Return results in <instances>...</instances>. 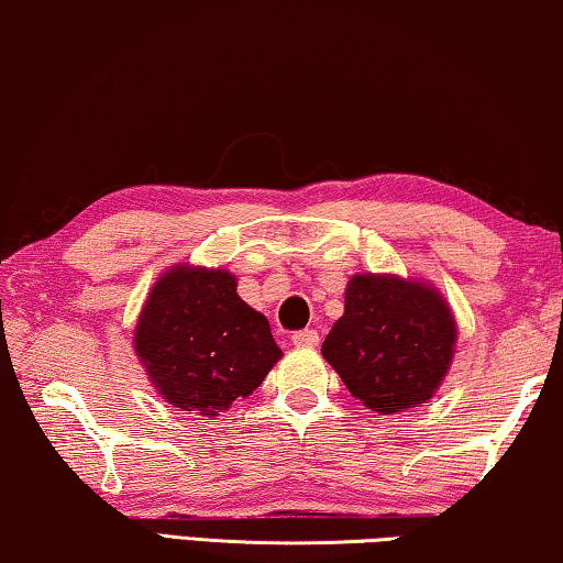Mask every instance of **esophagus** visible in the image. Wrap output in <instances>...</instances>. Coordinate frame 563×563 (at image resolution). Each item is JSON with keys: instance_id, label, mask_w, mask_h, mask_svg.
<instances>
[{"instance_id": "obj_1", "label": "esophagus", "mask_w": 563, "mask_h": 563, "mask_svg": "<svg viewBox=\"0 0 563 563\" xmlns=\"http://www.w3.org/2000/svg\"><path fill=\"white\" fill-rule=\"evenodd\" d=\"M292 344L296 346H316L319 344V331L316 329H303L292 334Z\"/></svg>"}]
</instances>
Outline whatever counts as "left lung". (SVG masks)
Returning <instances> with one entry per match:
<instances>
[{
	"instance_id": "8db88e82",
	"label": "left lung",
	"mask_w": 563,
	"mask_h": 563,
	"mask_svg": "<svg viewBox=\"0 0 563 563\" xmlns=\"http://www.w3.org/2000/svg\"><path fill=\"white\" fill-rule=\"evenodd\" d=\"M456 344V321L429 283L398 275H354L344 316L321 346L346 390L390 416L433 398Z\"/></svg>"
}]
</instances>
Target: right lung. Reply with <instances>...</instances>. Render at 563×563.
I'll return each instance as SVG.
<instances>
[{
    "mask_svg": "<svg viewBox=\"0 0 563 563\" xmlns=\"http://www.w3.org/2000/svg\"><path fill=\"white\" fill-rule=\"evenodd\" d=\"M134 352L170 406L219 416L263 385L283 357L271 323L236 296L227 271L176 265L150 290Z\"/></svg>",
    "mask_w": 563,
    "mask_h": 563,
    "instance_id": "obj_1",
    "label": "right lung"
}]
</instances>
